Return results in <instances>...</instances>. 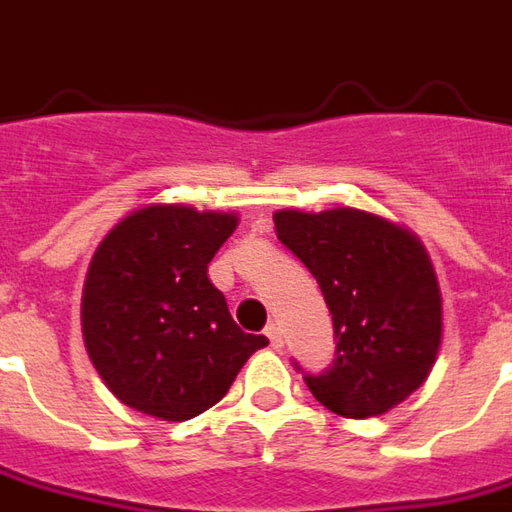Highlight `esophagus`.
<instances>
[{"label":"esophagus","mask_w":512,"mask_h":512,"mask_svg":"<svg viewBox=\"0 0 512 512\" xmlns=\"http://www.w3.org/2000/svg\"><path fill=\"white\" fill-rule=\"evenodd\" d=\"M266 338L271 341V346H274V349H280V346H282V332H280V327H277V324H268Z\"/></svg>","instance_id":"1"}]
</instances>
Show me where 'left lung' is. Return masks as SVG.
<instances>
[{"instance_id": "1", "label": "left lung", "mask_w": 512, "mask_h": 512, "mask_svg": "<svg viewBox=\"0 0 512 512\" xmlns=\"http://www.w3.org/2000/svg\"><path fill=\"white\" fill-rule=\"evenodd\" d=\"M277 238L316 277L330 307L335 357L305 385L346 418H371L427 380L441 346V293L424 246L352 207L274 213Z\"/></svg>"}]
</instances>
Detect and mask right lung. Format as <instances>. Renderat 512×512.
<instances>
[{
	"label": "right lung",
	"mask_w": 512,
	"mask_h": 512,
	"mask_svg": "<svg viewBox=\"0 0 512 512\" xmlns=\"http://www.w3.org/2000/svg\"><path fill=\"white\" fill-rule=\"evenodd\" d=\"M238 227L185 205L135 210L107 232L82 291V335L96 371L132 410L188 421L230 391L268 343L230 316L207 263Z\"/></svg>",
	"instance_id": "add662e5"
}]
</instances>
